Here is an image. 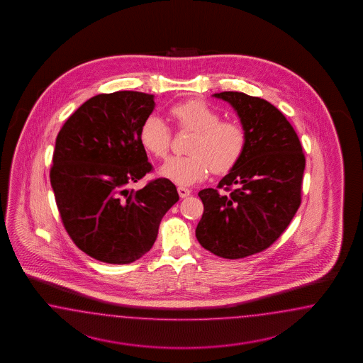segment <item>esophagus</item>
Segmentation results:
<instances>
[{
	"mask_svg": "<svg viewBox=\"0 0 363 363\" xmlns=\"http://www.w3.org/2000/svg\"><path fill=\"white\" fill-rule=\"evenodd\" d=\"M178 194L181 198H186L191 194V190L186 189V187L179 186L178 187Z\"/></svg>",
	"mask_w": 363,
	"mask_h": 363,
	"instance_id": "obj_1",
	"label": "esophagus"
}]
</instances>
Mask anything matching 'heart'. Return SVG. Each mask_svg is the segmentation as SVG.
Returning <instances> with one entry per match:
<instances>
[{
    "label": "heart",
    "instance_id": "b5f03b06",
    "mask_svg": "<svg viewBox=\"0 0 363 363\" xmlns=\"http://www.w3.org/2000/svg\"><path fill=\"white\" fill-rule=\"evenodd\" d=\"M181 130L193 133L189 155L170 157L160 167V176L178 186H191L209 176L225 174L241 161L247 134L240 122L220 120V114L205 101L189 99L170 108ZM140 143L147 153L164 158L172 143V130L160 116H147L140 128Z\"/></svg>",
    "mask_w": 363,
    "mask_h": 363
}]
</instances>
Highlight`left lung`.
<instances>
[{"mask_svg":"<svg viewBox=\"0 0 363 363\" xmlns=\"http://www.w3.org/2000/svg\"><path fill=\"white\" fill-rule=\"evenodd\" d=\"M213 96L237 111L247 145L220 191L198 193L203 214L196 237L210 253L238 259L264 252L286 230L301 205L306 161L297 133L274 105L240 91Z\"/></svg>","mask_w":363,"mask_h":363,"instance_id":"8db88e82","label":"left lung"}]
</instances>
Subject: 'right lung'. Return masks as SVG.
Here are the masks:
<instances>
[{
    "instance_id": "add662e5",
    "label": "right lung",
    "mask_w": 363,
    "mask_h": 363,
    "mask_svg": "<svg viewBox=\"0 0 363 363\" xmlns=\"http://www.w3.org/2000/svg\"><path fill=\"white\" fill-rule=\"evenodd\" d=\"M154 106L153 94L141 91L99 94L57 135L50 169L57 208L78 249L101 262L130 264L147 253L179 199L166 178L129 189L153 169L138 133Z\"/></svg>"
}]
</instances>
